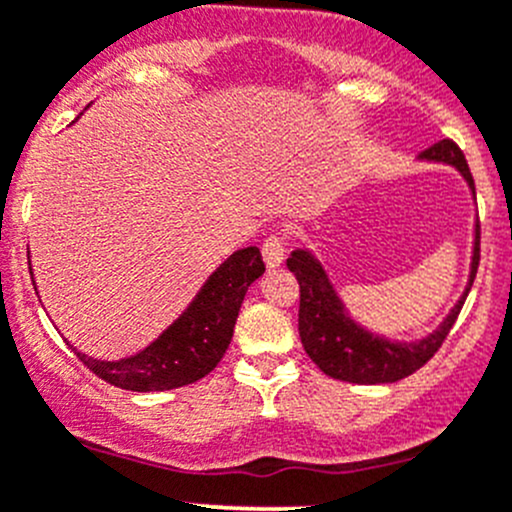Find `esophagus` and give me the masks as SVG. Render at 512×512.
I'll return each mask as SVG.
<instances>
[{"mask_svg": "<svg viewBox=\"0 0 512 512\" xmlns=\"http://www.w3.org/2000/svg\"><path fill=\"white\" fill-rule=\"evenodd\" d=\"M285 250H287V240L282 235L265 237V242H262V257H265L267 267L282 265V260H285Z\"/></svg>", "mask_w": 512, "mask_h": 512, "instance_id": "34e87169", "label": "esophagus"}]
</instances>
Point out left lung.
<instances>
[{
	"instance_id": "1",
	"label": "left lung",
	"mask_w": 512,
	"mask_h": 512,
	"mask_svg": "<svg viewBox=\"0 0 512 512\" xmlns=\"http://www.w3.org/2000/svg\"><path fill=\"white\" fill-rule=\"evenodd\" d=\"M428 160H440L455 165L468 185L475 190L473 175H470L468 160L463 150L453 140H440L423 152ZM480 265V227L475 237V255L473 272H470V285L465 290L463 300L453 307L448 320L438 327L430 337L410 345H398L382 337L370 335L362 327H357L350 317L345 315V307L337 300L335 290L327 282L325 272L310 257V252H292L287 257V267L297 277L300 285V312H297V330L300 340L310 360L320 367L325 375L345 382H360V385H377V382H395L413 375L415 370L425 365L435 352L443 347L458 320L460 310L465 305L470 287H473L475 272Z\"/></svg>"
}]
</instances>
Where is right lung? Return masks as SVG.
I'll return each mask as SVG.
<instances>
[{"instance_id": "1", "label": "right lung", "mask_w": 512, "mask_h": 512, "mask_svg": "<svg viewBox=\"0 0 512 512\" xmlns=\"http://www.w3.org/2000/svg\"><path fill=\"white\" fill-rule=\"evenodd\" d=\"M262 272L265 262L257 247L237 250L207 280L190 310L140 355L119 362H99L74 352L94 375L132 393L175 390L202 380L225 355L247 287Z\"/></svg>"}]
</instances>
